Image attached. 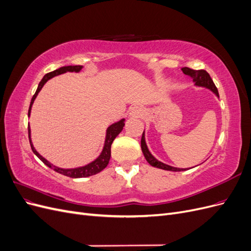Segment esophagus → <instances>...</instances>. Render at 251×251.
<instances>
[{"label": "esophagus", "instance_id": "34e87169", "mask_svg": "<svg viewBox=\"0 0 251 251\" xmlns=\"http://www.w3.org/2000/svg\"><path fill=\"white\" fill-rule=\"evenodd\" d=\"M130 114L133 117H140V116H142L143 110L140 107H134V108H132Z\"/></svg>", "mask_w": 251, "mask_h": 251}]
</instances>
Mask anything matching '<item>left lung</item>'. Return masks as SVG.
Segmentation results:
<instances>
[{"label": "left lung", "instance_id": "8db88e82", "mask_svg": "<svg viewBox=\"0 0 251 251\" xmlns=\"http://www.w3.org/2000/svg\"><path fill=\"white\" fill-rule=\"evenodd\" d=\"M182 71H183V73L185 75H187V76L193 78V80L195 81L197 86L210 89L212 92H214L219 97L218 89L214 83V81H212L210 75L206 71H205V70H194V69H191V68H188V67L182 68ZM141 150H142V153H143L144 157H146V159H147V161L151 166H154V168H158V169L165 170V171H172V172H180V171H185L186 170V169L173 168V166H170L168 164H164L160 161H158L157 159L153 155H151L150 153V151L148 150V147L146 144V140H144V132L142 133V137H141Z\"/></svg>", "mask_w": 251, "mask_h": 251}]
</instances>
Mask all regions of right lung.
<instances>
[{"mask_svg": "<svg viewBox=\"0 0 251 251\" xmlns=\"http://www.w3.org/2000/svg\"><path fill=\"white\" fill-rule=\"evenodd\" d=\"M81 68H82V66H78V65L77 66H65V67L59 68V69H56V70L52 71V72H49V73H47L46 75H45V76L43 77V79L40 81L39 87H37L34 95L32 96V100H31V102H30V107H29V110H28V116H30V111H31L32 103H33V101L35 100L36 95L39 94V92L41 91V89L43 88V86L50 78H52L53 76H56V75L63 74L65 72H79L81 70ZM124 126H125V119H121L120 121H118V123L113 124L112 126H110L108 127V130H107V137H105L104 147H103V150L101 151V154L100 155V157H98L96 160H94L93 162L89 163L88 165L81 166V168H77V169H68V170H66V169L57 168V166H54L53 164H51L49 161H47L46 159H45L44 157H42L35 151L33 144L31 142V138H30V127H29V126H28V136H29L30 146H31V149H32L33 153L37 157H39L45 164H46L47 166H49L50 169H52L53 171H55L56 173H59V174L64 175V176L70 177V178H86V177L93 176V175L101 172L105 168V166L108 165V163L110 161V158H111V146H112L114 139H115L117 136H118V134L121 131H123Z\"/></svg>", "mask_w": 251, "mask_h": 251, "instance_id": "obj_1", "label": "right lung"}]
</instances>
